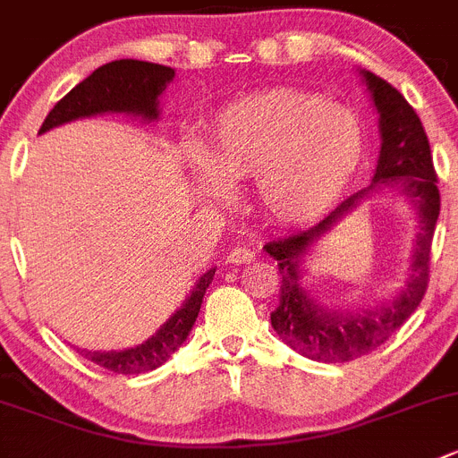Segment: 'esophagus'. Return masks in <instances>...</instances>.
Here are the masks:
<instances>
[{"label": "esophagus", "instance_id": "1", "mask_svg": "<svg viewBox=\"0 0 458 458\" xmlns=\"http://www.w3.org/2000/svg\"><path fill=\"white\" fill-rule=\"evenodd\" d=\"M251 260H254V251L247 250V247L242 245L233 247V250H229V254H226V263H232V265L251 263Z\"/></svg>", "mask_w": 458, "mask_h": 458}]
</instances>
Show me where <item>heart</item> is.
Instances as JSON below:
<instances>
[{
  "instance_id": "b5f03b06",
  "label": "heart",
  "mask_w": 458,
  "mask_h": 458,
  "mask_svg": "<svg viewBox=\"0 0 458 458\" xmlns=\"http://www.w3.org/2000/svg\"><path fill=\"white\" fill-rule=\"evenodd\" d=\"M364 150V125L351 107L274 87L222 107L207 125L204 152H191L189 166L211 198L254 180L256 202L269 217L303 225L344 198Z\"/></svg>"
}]
</instances>
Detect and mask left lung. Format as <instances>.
<instances>
[{
    "mask_svg": "<svg viewBox=\"0 0 458 458\" xmlns=\"http://www.w3.org/2000/svg\"><path fill=\"white\" fill-rule=\"evenodd\" d=\"M360 76L380 116L377 128L382 143L371 186L344 199L319 225L263 247L274 260H278V272L283 276L278 306L272 312V328L292 351L326 364L351 362L373 352L420 306L429 281L434 226L441 211L432 150L418 114L404 101V96L380 76L367 69H360ZM385 188H394L403 194L417 211V241L408 278L394 300L376 309L333 311L321 307L302 285L310 251L344 216L361 206L364 199Z\"/></svg>",
    "mask_w": 458,
    "mask_h": 458,
    "instance_id": "left-lung-1",
    "label": "left lung"
}]
</instances>
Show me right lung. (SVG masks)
I'll use <instances>...</instances> for the list:
<instances>
[{
    "label": "right lung",
    "instance_id": "add662e5",
    "mask_svg": "<svg viewBox=\"0 0 458 458\" xmlns=\"http://www.w3.org/2000/svg\"><path fill=\"white\" fill-rule=\"evenodd\" d=\"M173 81H175V69L164 67V64L132 58L103 64L55 103L42 123L40 134L58 125L72 123V121L101 114H128L141 119L143 123H152L159 119L161 94ZM213 274H216V267L207 269L195 281L186 301L168 317L166 324H161L159 330L139 346L123 348V351H87V348H78V351L85 355V360H91L107 371L123 373V376L155 371L168 357H173V352L180 351V346L189 337L198 319L204 292L213 281Z\"/></svg>",
    "mask_w": 458,
    "mask_h": 458
}]
</instances>
